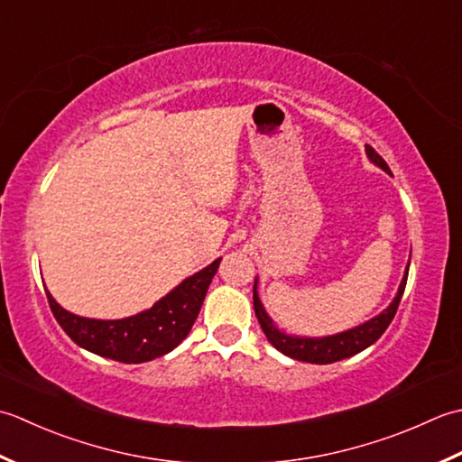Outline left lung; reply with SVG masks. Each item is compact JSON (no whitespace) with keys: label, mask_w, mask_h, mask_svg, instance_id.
<instances>
[{"label":"left lung","mask_w":462,"mask_h":462,"mask_svg":"<svg viewBox=\"0 0 462 462\" xmlns=\"http://www.w3.org/2000/svg\"><path fill=\"white\" fill-rule=\"evenodd\" d=\"M365 152H366V157H369L371 163L381 167L384 173L393 175L389 165L384 163V159L376 153L371 145H365ZM409 265H411V259L407 263V269H404V275H402L397 295H394V299L391 300L387 309H383L379 315H374L373 319H369V321H365L353 328H346V331L335 333V335L299 337V335H289L285 331H281L277 323L273 321L265 310V307H263V303H261L259 291H257L259 289L257 277H255V285H253V307H255V315L259 319L263 333H265L267 341L275 346L277 351L291 356V359L313 363V365H328L335 361H343V359H349V356H353L356 353L365 351L366 346H371L374 341H379L381 335L387 331V327L391 325L393 317L399 309L401 297L404 293V285H407Z\"/></svg>","instance_id":"left-lung-1"}]
</instances>
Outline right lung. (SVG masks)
Here are the masks:
<instances>
[{
	"mask_svg": "<svg viewBox=\"0 0 462 462\" xmlns=\"http://www.w3.org/2000/svg\"><path fill=\"white\" fill-rule=\"evenodd\" d=\"M221 257L183 279L153 307L125 319H89L69 313L45 289L51 313L75 345L119 363H147L163 356L189 335Z\"/></svg>",
	"mask_w": 462,
	"mask_h": 462,
	"instance_id": "1",
	"label": "right lung"
}]
</instances>
